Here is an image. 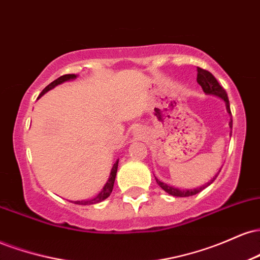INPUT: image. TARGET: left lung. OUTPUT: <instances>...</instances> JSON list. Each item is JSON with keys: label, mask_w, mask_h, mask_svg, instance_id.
Returning <instances> with one entry per match:
<instances>
[{"label": "left lung", "mask_w": 260, "mask_h": 260, "mask_svg": "<svg viewBox=\"0 0 260 260\" xmlns=\"http://www.w3.org/2000/svg\"><path fill=\"white\" fill-rule=\"evenodd\" d=\"M197 71H198V73H197V82H198V84L202 86L203 91H204L207 95H213V96H216V98H219V99H221L226 105V111H228L229 115L231 116V110H230L229 98H228V94H226L225 89H223L222 86L219 84V82H217L215 77H214L210 72H208V71L203 70V68H199V67L197 68ZM229 126L232 129V118H231V121H230ZM220 170H221V169H220ZM220 170H219V172H220ZM219 172H217V174L214 176V177L211 178L210 181L207 182V183H204L203 186H199V187H196V188H177L175 186H170V184L164 183V182L157 180L156 177H155V180H156V183L159 184V186L162 188V189L165 190L166 193H169L170 196L190 197V196L197 194V193L202 192L203 189H205V188H207L208 186H210V184L213 183L214 181H215V178L217 177V175H219Z\"/></svg>", "instance_id": "1"}]
</instances>
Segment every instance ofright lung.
Returning a JSON list of instances; mask_svg holds the SVG:
<instances>
[{
  "instance_id": "add662e5",
  "label": "right lung",
  "mask_w": 260,
  "mask_h": 260,
  "mask_svg": "<svg viewBox=\"0 0 260 260\" xmlns=\"http://www.w3.org/2000/svg\"><path fill=\"white\" fill-rule=\"evenodd\" d=\"M77 77H78V76H77V74H64V76H61V77H59V78H57L56 80H53L52 83H50V84L47 85L46 88H45L44 90L40 92L39 98L43 96L44 94H46L47 91L51 90V89L55 88V86L62 84V83H64V82H68V80L76 79ZM117 168H118V159L116 160L115 164H113V166H112V169H111V172H110V177H109V180H107V182L105 183V186L103 187V189H101L100 192L94 197V198L83 199V201H71V202L74 203V204H79V205H91V204H96V203H100V202L105 201L107 197L111 194V192H112V189H113V183H115L116 174H117Z\"/></svg>"
}]
</instances>
